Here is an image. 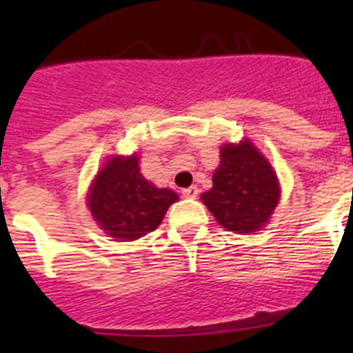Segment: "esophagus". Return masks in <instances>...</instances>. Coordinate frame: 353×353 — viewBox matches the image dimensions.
Segmentation results:
<instances>
[{"label": "esophagus", "mask_w": 353, "mask_h": 353, "mask_svg": "<svg viewBox=\"0 0 353 353\" xmlns=\"http://www.w3.org/2000/svg\"><path fill=\"white\" fill-rule=\"evenodd\" d=\"M198 192H199L198 187L191 185V187H187V189H183L182 194H183V198H196V196H198Z\"/></svg>", "instance_id": "34e87169"}]
</instances>
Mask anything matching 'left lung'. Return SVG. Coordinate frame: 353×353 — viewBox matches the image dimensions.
<instances>
[{"instance_id":"left-lung-1","label":"left lung","mask_w":353,"mask_h":353,"mask_svg":"<svg viewBox=\"0 0 353 353\" xmlns=\"http://www.w3.org/2000/svg\"><path fill=\"white\" fill-rule=\"evenodd\" d=\"M279 182L270 162L249 139L221 148L212 189L201 194L215 221L228 232H260L279 203Z\"/></svg>"}]
</instances>
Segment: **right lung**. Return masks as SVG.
<instances>
[{"label":"right lung","mask_w":353,"mask_h":353,"mask_svg":"<svg viewBox=\"0 0 353 353\" xmlns=\"http://www.w3.org/2000/svg\"><path fill=\"white\" fill-rule=\"evenodd\" d=\"M176 199V192L159 189L143 176L138 155H114L97 173L88 207L101 230L125 242L157 230Z\"/></svg>","instance_id":"obj_1"}]
</instances>
